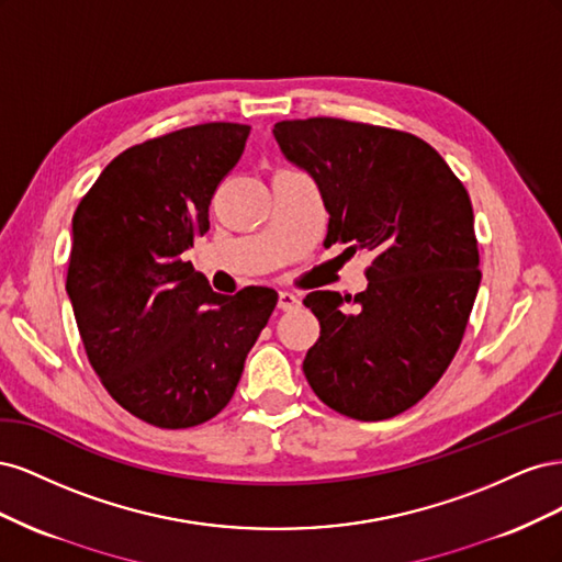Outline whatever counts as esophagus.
Returning <instances> with one entry per match:
<instances>
[{
  "label": "esophagus",
  "mask_w": 562,
  "mask_h": 562,
  "mask_svg": "<svg viewBox=\"0 0 562 562\" xmlns=\"http://www.w3.org/2000/svg\"><path fill=\"white\" fill-rule=\"evenodd\" d=\"M300 307V297L288 293V291H281L279 293V310L281 312H291V310H297Z\"/></svg>",
  "instance_id": "34e87169"
}]
</instances>
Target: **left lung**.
Here are the masks:
<instances>
[{
  "mask_svg": "<svg viewBox=\"0 0 562 562\" xmlns=\"http://www.w3.org/2000/svg\"><path fill=\"white\" fill-rule=\"evenodd\" d=\"M288 161L328 211L326 246L368 252V288L304 297L321 323L302 370L339 415L378 422L429 394L462 345L481 285L471 199L446 159L413 133L312 116L279 122Z\"/></svg>",
  "mask_w": 562,
  "mask_h": 562,
  "instance_id": "left-lung-1",
  "label": "left lung"
}]
</instances>
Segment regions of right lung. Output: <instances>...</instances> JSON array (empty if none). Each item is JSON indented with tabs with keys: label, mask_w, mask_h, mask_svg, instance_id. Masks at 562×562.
Listing matches in <instances>:
<instances>
[{
	"label": "right lung",
	"mask_w": 562,
	"mask_h": 562,
	"mask_svg": "<svg viewBox=\"0 0 562 562\" xmlns=\"http://www.w3.org/2000/svg\"><path fill=\"white\" fill-rule=\"evenodd\" d=\"M250 126L211 122L124 149L72 217L67 295L110 396L159 429H190L234 396L277 291L213 293L182 252L239 164Z\"/></svg>",
	"instance_id": "1"
}]
</instances>
